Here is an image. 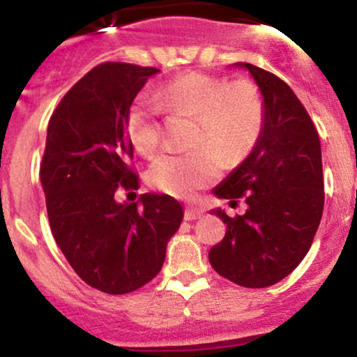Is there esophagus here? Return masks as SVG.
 Here are the masks:
<instances>
[{
  "label": "esophagus",
  "instance_id": "1",
  "mask_svg": "<svg viewBox=\"0 0 357 357\" xmlns=\"http://www.w3.org/2000/svg\"><path fill=\"white\" fill-rule=\"evenodd\" d=\"M202 216H203V213L198 210H190V208H188V210L184 211V220H188V221L198 220V218H202Z\"/></svg>",
  "mask_w": 357,
  "mask_h": 357
}]
</instances>
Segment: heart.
<instances>
[{
	"label": "heart",
	"instance_id": "b5f03b06",
	"mask_svg": "<svg viewBox=\"0 0 357 357\" xmlns=\"http://www.w3.org/2000/svg\"><path fill=\"white\" fill-rule=\"evenodd\" d=\"M162 110L196 117L192 144L198 147L155 155L147 171L153 186L178 198H191L220 174L216 151L228 161L247 155L265 121L264 100L250 82L231 84L210 73H184L154 97H139L127 114V136L141 154H151L159 144Z\"/></svg>",
	"mask_w": 357,
	"mask_h": 357
}]
</instances>
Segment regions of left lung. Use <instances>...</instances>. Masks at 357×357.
Segmentation results:
<instances>
[{"label": "left lung", "mask_w": 357, "mask_h": 357, "mask_svg": "<svg viewBox=\"0 0 357 357\" xmlns=\"http://www.w3.org/2000/svg\"><path fill=\"white\" fill-rule=\"evenodd\" d=\"M253 77L264 99L260 137L240 166L213 190L243 198L247 211L213 215L227 223L225 238L208 253L221 277L248 289L270 287L297 268L312 245L324 210L321 141L294 90L252 63H235Z\"/></svg>", "instance_id": "1"}]
</instances>
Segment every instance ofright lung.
I'll use <instances>...</instances> for the list:
<instances>
[{"instance_id":"obj_1","label":"right lung","mask_w":357,"mask_h":357,"mask_svg":"<svg viewBox=\"0 0 357 357\" xmlns=\"http://www.w3.org/2000/svg\"><path fill=\"white\" fill-rule=\"evenodd\" d=\"M158 72L121 61L97 65L65 93L48 122L40 179L52 235L77 275L112 296L158 275L183 221L181 204L169 195L116 202L119 188H137L127 114Z\"/></svg>"}]
</instances>
